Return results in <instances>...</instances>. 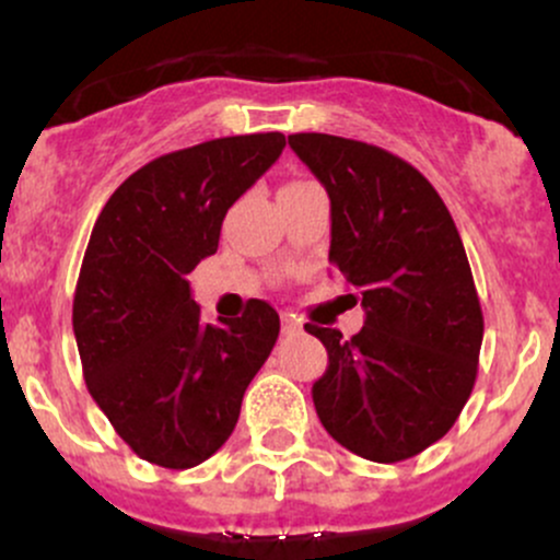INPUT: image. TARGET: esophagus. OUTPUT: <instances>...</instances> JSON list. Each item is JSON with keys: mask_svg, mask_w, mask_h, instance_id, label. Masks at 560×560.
Returning a JSON list of instances; mask_svg holds the SVG:
<instances>
[{"mask_svg": "<svg viewBox=\"0 0 560 560\" xmlns=\"http://www.w3.org/2000/svg\"><path fill=\"white\" fill-rule=\"evenodd\" d=\"M302 329V320L294 313H281V331L284 334H298Z\"/></svg>", "mask_w": 560, "mask_h": 560, "instance_id": "obj_1", "label": "esophagus"}]
</instances>
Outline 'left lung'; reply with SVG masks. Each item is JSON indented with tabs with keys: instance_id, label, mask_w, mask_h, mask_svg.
Wrapping results in <instances>:
<instances>
[{
	"instance_id": "1",
	"label": "left lung",
	"mask_w": 560,
	"mask_h": 560,
	"mask_svg": "<svg viewBox=\"0 0 560 560\" xmlns=\"http://www.w3.org/2000/svg\"><path fill=\"white\" fill-rule=\"evenodd\" d=\"M289 147L329 195V262L365 311L350 339L305 326L329 352L316 413L361 458H413L450 432L477 378L485 318L464 242L434 186L382 147L329 133Z\"/></svg>"
}]
</instances>
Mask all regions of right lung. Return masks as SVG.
<instances>
[{"label": "right lung", "instance_id": "obj_1", "mask_svg": "<svg viewBox=\"0 0 560 560\" xmlns=\"http://www.w3.org/2000/svg\"><path fill=\"white\" fill-rule=\"evenodd\" d=\"M287 147L247 133L171 152L126 178L96 218L73 298V334L94 402L139 458L208 460L234 432L244 389L271 355L279 313L205 324L189 273L215 255L223 218Z\"/></svg>", "mask_w": 560, "mask_h": 560}]
</instances>
